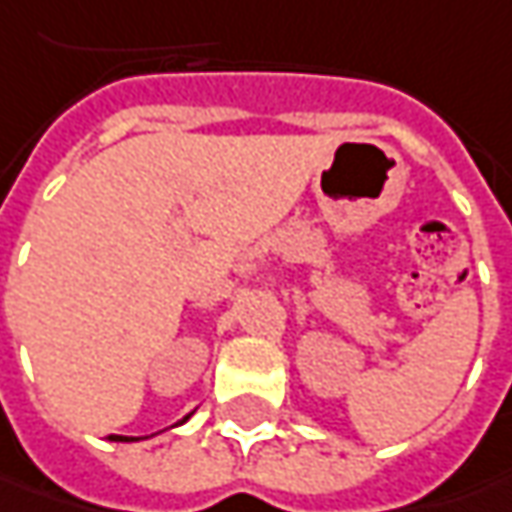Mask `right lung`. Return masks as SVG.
<instances>
[{
    "label": "right lung",
    "mask_w": 512,
    "mask_h": 512,
    "mask_svg": "<svg viewBox=\"0 0 512 512\" xmlns=\"http://www.w3.org/2000/svg\"><path fill=\"white\" fill-rule=\"evenodd\" d=\"M186 419V416H184ZM110 439H115V442H127V439H121V436H110Z\"/></svg>",
    "instance_id": "right-lung-1"
}]
</instances>
